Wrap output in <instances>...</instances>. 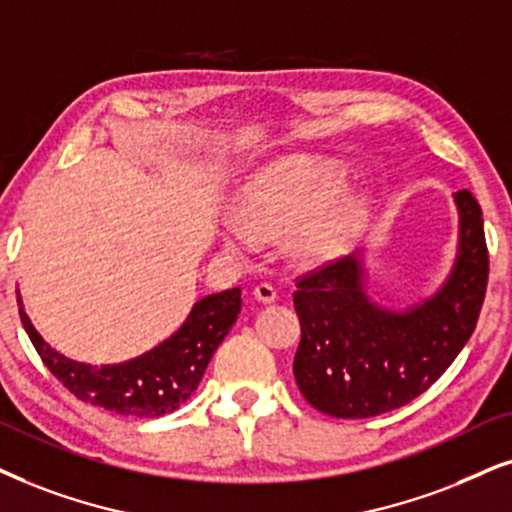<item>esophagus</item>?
<instances>
[{"instance_id":"obj_1","label":"esophagus","mask_w":512,"mask_h":512,"mask_svg":"<svg viewBox=\"0 0 512 512\" xmlns=\"http://www.w3.org/2000/svg\"><path fill=\"white\" fill-rule=\"evenodd\" d=\"M252 295H255V300L257 302H264V304H269V302H274L276 300V288L271 286V283H257L255 288H252Z\"/></svg>"}]
</instances>
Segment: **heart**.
Instances as JSON below:
<instances>
[{
  "instance_id": "b5f03b06",
  "label": "heart",
  "mask_w": 512,
  "mask_h": 512,
  "mask_svg": "<svg viewBox=\"0 0 512 512\" xmlns=\"http://www.w3.org/2000/svg\"><path fill=\"white\" fill-rule=\"evenodd\" d=\"M338 181L326 170H304L302 165H274L257 174L245 186L241 198V217L248 231L257 236L281 238L293 234L295 248L309 260H326L338 252L359 226V208L342 205L326 215L309 218L333 196ZM248 231L236 229L231 243L236 248H250Z\"/></svg>"
}]
</instances>
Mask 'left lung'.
Returning <instances> with one entry per match:
<instances>
[{
	"label": "left lung",
	"mask_w": 512,
	"mask_h": 512,
	"mask_svg": "<svg viewBox=\"0 0 512 512\" xmlns=\"http://www.w3.org/2000/svg\"><path fill=\"white\" fill-rule=\"evenodd\" d=\"M461 250L446 286L409 314H387L361 293L357 260H328L295 278L302 338L293 373L302 397L333 418H371L409 404L442 378L475 331L487 295L482 208L456 193Z\"/></svg>",
	"instance_id": "left-lung-1"
}]
</instances>
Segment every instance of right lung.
<instances>
[{
	"instance_id": "right-lung-1",
	"label": "right lung",
	"mask_w": 512,
	"mask_h": 512,
	"mask_svg": "<svg viewBox=\"0 0 512 512\" xmlns=\"http://www.w3.org/2000/svg\"><path fill=\"white\" fill-rule=\"evenodd\" d=\"M238 312L241 288L203 297L191 309L184 326L153 352L127 364L101 368L77 364L54 352L32 328L23 309L21 321L42 364L73 397L118 416L158 418L177 411L196 392L212 354L234 326Z\"/></svg>"
}]
</instances>
